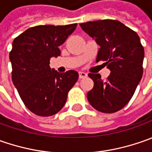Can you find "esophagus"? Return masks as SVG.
<instances>
[{"label": "esophagus", "mask_w": 152, "mask_h": 152, "mask_svg": "<svg viewBox=\"0 0 152 152\" xmlns=\"http://www.w3.org/2000/svg\"><path fill=\"white\" fill-rule=\"evenodd\" d=\"M79 79H85L87 77V73H85V72H79Z\"/></svg>", "instance_id": "34e87169"}]
</instances>
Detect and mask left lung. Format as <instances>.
Returning a JSON list of instances; mask_svg holds the SVG:
<instances>
[{"instance_id": "left-lung-1", "label": "left lung", "mask_w": 152, "mask_h": 152, "mask_svg": "<svg viewBox=\"0 0 152 152\" xmlns=\"http://www.w3.org/2000/svg\"><path fill=\"white\" fill-rule=\"evenodd\" d=\"M81 28L100 45L96 62L105 61L111 70L106 80L89 73L94 87L87 93L91 106L104 113H113L130 101L143 75L145 51L137 33L118 20L86 22Z\"/></svg>"}]
</instances>
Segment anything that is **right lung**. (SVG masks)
<instances>
[{
	"label": "right lung",
	"mask_w": 152,
	"mask_h": 152,
	"mask_svg": "<svg viewBox=\"0 0 152 152\" xmlns=\"http://www.w3.org/2000/svg\"><path fill=\"white\" fill-rule=\"evenodd\" d=\"M76 27L77 23L39 25L14 39L9 54L12 79L23 102L33 113L41 117L57 113L79 79L74 70L60 73L50 67V57L61 55L59 46Z\"/></svg>",
	"instance_id": "1"
}]
</instances>
